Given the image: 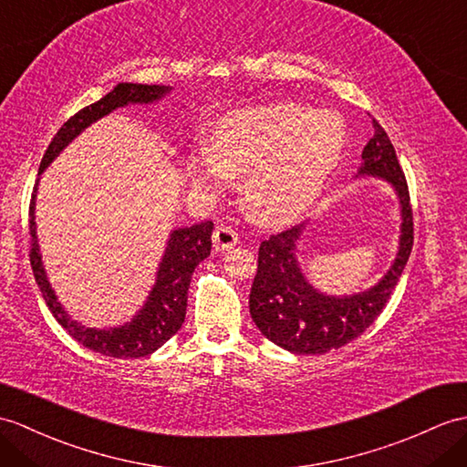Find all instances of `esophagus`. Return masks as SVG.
I'll use <instances>...</instances> for the list:
<instances>
[{"instance_id":"obj_1","label":"esophagus","mask_w":467,"mask_h":467,"mask_svg":"<svg viewBox=\"0 0 467 467\" xmlns=\"http://www.w3.org/2000/svg\"><path fill=\"white\" fill-rule=\"evenodd\" d=\"M236 243H238V234H236V231L231 229V226H226V224L216 226L213 233V246L216 253L231 251Z\"/></svg>"}]
</instances>
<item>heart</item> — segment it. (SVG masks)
<instances>
[{"label":"heart","instance_id":"heart-1","mask_svg":"<svg viewBox=\"0 0 467 467\" xmlns=\"http://www.w3.org/2000/svg\"><path fill=\"white\" fill-rule=\"evenodd\" d=\"M348 127L334 111L298 103L246 107L226 113L209 149L187 161L192 187L219 194L231 175L256 221L280 223L306 211L340 167Z\"/></svg>","mask_w":467,"mask_h":467}]
</instances>
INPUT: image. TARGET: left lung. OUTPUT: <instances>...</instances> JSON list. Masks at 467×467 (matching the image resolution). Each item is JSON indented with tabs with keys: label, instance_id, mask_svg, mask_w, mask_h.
I'll list each match as a JSON object with an SVG mask.
<instances>
[{
	"label": "left lung",
	"instance_id": "1",
	"mask_svg": "<svg viewBox=\"0 0 467 467\" xmlns=\"http://www.w3.org/2000/svg\"><path fill=\"white\" fill-rule=\"evenodd\" d=\"M356 177H376L392 184L402 216L394 263L374 286L344 296L314 288L298 260V241L308 223L270 234L260 243L258 270L248 298L251 317L270 342L292 354H324L358 338L380 317L410 258L414 223L408 184L394 145L378 121L374 137L362 150Z\"/></svg>",
	"mask_w": 467,
	"mask_h": 467
}]
</instances>
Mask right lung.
<instances>
[{
    "instance_id": "right-lung-1",
    "label": "right lung",
    "mask_w": 467,
    "mask_h": 467,
    "mask_svg": "<svg viewBox=\"0 0 467 467\" xmlns=\"http://www.w3.org/2000/svg\"><path fill=\"white\" fill-rule=\"evenodd\" d=\"M172 91V87L167 85H140V83H117L113 91L101 97L99 101L91 103L89 107H83L79 113H75L69 121H65L63 127L53 137L46 155L41 159L37 181L31 194L29 204V234H31V268H34L36 283L41 290L43 300L49 306L51 314L61 327L73 336L75 340L83 344L85 348L93 352H99L103 356L113 358H140L153 354L161 348L172 334H177L184 322V314H187V292L191 285V276L194 268L202 263L204 258L211 254V234H213V223L204 221L192 226H184V229L171 231L169 241L165 246V254H162L155 285L150 288L149 296L145 300L143 308H140L135 317L121 324V327L113 328H89L85 324L73 320L67 310L63 308L57 300L56 290L51 288L47 273L43 268V260L39 253L37 243V226H36V199H37V187L39 177L53 161L59 157L61 150L67 147L75 137H79L87 127L99 121L101 117L113 113L115 109H121L127 105H149L157 103L162 97H167Z\"/></svg>"
}]
</instances>
